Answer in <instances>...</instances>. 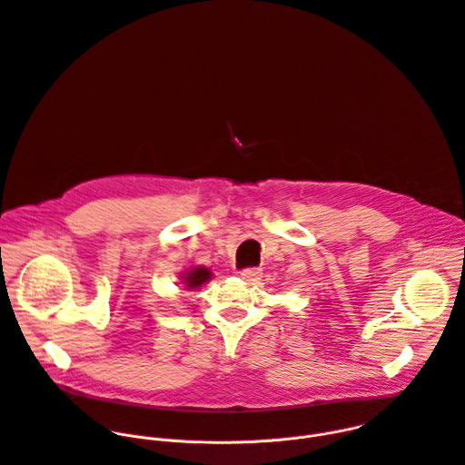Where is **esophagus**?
Wrapping results in <instances>:
<instances>
[{
    "label": "esophagus",
    "mask_w": 465,
    "mask_h": 465,
    "mask_svg": "<svg viewBox=\"0 0 465 465\" xmlns=\"http://www.w3.org/2000/svg\"><path fill=\"white\" fill-rule=\"evenodd\" d=\"M239 276L246 282V283H255L261 278V271L259 269H244L239 272Z\"/></svg>",
    "instance_id": "1"
}]
</instances>
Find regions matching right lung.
<instances>
[{
    "instance_id": "right-lung-1",
    "label": "right lung",
    "mask_w": 465,
    "mask_h": 465,
    "mask_svg": "<svg viewBox=\"0 0 465 465\" xmlns=\"http://www.w3.org/2000/svg\"><path fill=\"white\" fill-rule=\"evenodd\" d=\"M182 278H183V285L187 289H196V287H203V283L212 280V272L206 267H194L189 272H185Z\"/></svg>"
}]
</instances>
